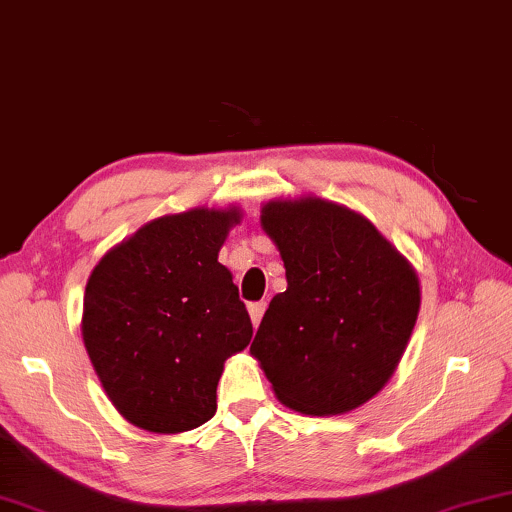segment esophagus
I'll return each instance as SVG.
<instances>
[{"label": "esophagus", "instance_id": "34e87169", "mask_svg": "<svg viewBox=\"0 0 512 512\" xmlns=\"http://www.w3.org/2000/svg\"><path fill=\"white\" fill-rule=\"evenodd\" d=\"M248 311H250V320H252V325L260 327L264 311H267V302H255V304H250V306H248Z\"/></svg>", "mask_w": 512, "mask_h": 512}]
</instances>
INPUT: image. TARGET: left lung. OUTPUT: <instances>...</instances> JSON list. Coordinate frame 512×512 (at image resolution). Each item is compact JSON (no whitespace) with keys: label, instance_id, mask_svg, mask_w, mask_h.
Masks as SVG:
<instances>
[{"label":"left lung","instance_id":"left-lung-1","mask_svg":"<svg viewBox=\"0 0 512 512\" xmlns=\"http://www.w3.org/2000/svg\"><path fill=\"white\" fill-rule=\"evenodd\" d=\"M262 227L288 290L271 299L250 353L292 410H356L403 358L421 304L417 274L363 215L316 196L269 201Z\"/></svg>","mask_w":512,"mask_h":512}]
</instances>
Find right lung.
<instances>
[{"label": "right lung", "mask_w": 512, "mask_h": 512, "mask_svg": "<svg viewBox=\"0 0 512 512\" xmlns=\"http://www.w3.org/2000/svg\"><path fill=\"white\" fill-rule=\"evenodd\" d=\"M238 220L236 208L159 217L109 250L88 278V358L138 428L182 433L213 419L224 360L250 344L248 309L217 262Z\"/></svg>", "instance_id": "obj_1"}]
</instances>
